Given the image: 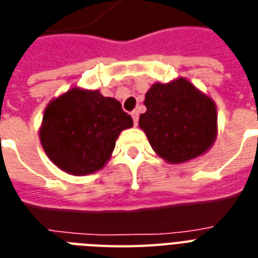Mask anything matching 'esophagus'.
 I'll list each match as a JSON object with an SVG mask.
<instances>
[{
  "label": "esophagus",
  "instance_id": "1",
  "mask_svg": "<svg viewBox=\"0 0 258 258\" xmlns=\"http://www.w3.org/2000/svg\"><path fill=\"white\" fill-rule=\"evenodd\" d=\"M132 118H133V122H135V125H137V123H139V112H137V110L132 112Z\"/></svg>",
  "mask_w": 258,
  "mask_h": 258
}]
</instances>
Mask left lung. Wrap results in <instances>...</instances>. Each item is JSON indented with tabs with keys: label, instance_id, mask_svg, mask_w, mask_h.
Returning a JSON list of instances; mask_svg holds the SVG:
<instances>
[{
	"label": "left lung",
	"instance_id": "1",
	"mask_svg": "<svg viewBox=\"0 0 258 258\" xmlns=\"http://www.w3.org/2000/svg\"><path fill=\"white\" fill-rule=\"evenodd\" d=\"M139 125L153 150L169 164H182L209 150L217 137L211 97L185 78L154 84L145 94Z\"/></svg>",
	"mask_w": 258,
	"mask_h": 258
}]
</instances>
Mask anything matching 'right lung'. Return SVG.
I'll use <instances>...</instances> for the list:
<instances>
[{
    "label": "right lung",
    "mask_w": 258,
    "mask_h": 258,
    "mask_svg": "<svg viewBox=\"0 0 258 258\" xmlns=\"http://www.w3.org/2000/svg\"><path fill=\"white\" fill-rule=\"evenodd\" d=\"M132 126L133 119L117 100L98 90L72 88L47 104L40 140L61 170L85 176L106 164L119 133Z\"/></svg>",
    "instance_id": "1"
}]
</instances>
